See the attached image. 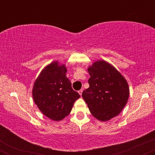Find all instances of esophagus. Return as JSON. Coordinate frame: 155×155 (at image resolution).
Wrapping results in <instances>:
<instances>
[{
	"label": "esophagus",
	"mask_w": 155,
	"mask_h": 155,
	"mask_svg": "<svg viewBox=\"0 0 155 155\" xmlns=\"http://www.w3.org/2000/svg\"><path fill=\"white\" fill-rule=\"evenodd\" d=\"M82 92H83V90H79V91H78V92H79L80 95H81V94H82Z\"/></svg>",
	"instance_id": "1"
}]
</instances>
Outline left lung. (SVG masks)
Returning a JSON list of instances; mask_svg holds the SVG:
<instances>
[{
    "instance_id": "8db88e82",
    "label": "left lung",
    "mask_w": 155,
    "mask_h": 155,
    "mask_svg": "<svg viewBox=\"0 0 155 155\" xmlns=\"http://www.w3.org/2000/svg\"><path fill=\"white\" fill-rule=\"evenodd\" d=\"M90 87L82 92L90 112L100 121H108L122 111L129 97L127 81L113 65L97 60L88 68Z\"/></svg>"
}]
</instances>
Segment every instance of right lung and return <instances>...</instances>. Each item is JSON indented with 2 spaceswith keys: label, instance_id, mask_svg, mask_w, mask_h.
Wrapping results in <instances>:
<instances>
[{
  "label": "right lung",
  "instance_id": "obj_1",
  "mask_svg": "<svg viewBox=\"0 0 155 155\" xmlns=\"http://www.w3.org/2000/svg\"><path fill=\"white\" fill-rule=\"evenodd\" d=\"M66 68L54 61L44 68L35 81L33 97L41 111L48 118L60 121L71 111L80 97L66 77Z\"/></svg>",
  "mask_w": 155,
  "mask_h": 155
}]
</instances>
